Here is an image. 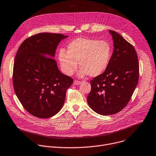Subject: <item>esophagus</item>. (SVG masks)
Returning <instances> with one entry per match:
<instances>
[{"mask_svg": "<svg viewBox=\"0 0 156 156\" xmlns=\"http://www.w3.org/2000/svg\"><path fill=\"white\" fill-rule=\"evenodd\" d=\"M80 83H81L80 81H78V80H75L74 81V85H79Z\"/></svg>", "mask_w": 156, "mask_h": 156, "instance_id": "obj_1", "label": "esophagus"}]
</instances>
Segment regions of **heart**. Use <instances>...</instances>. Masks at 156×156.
I'll return each instance as SVG.
<instances>
[{"instance_id":"b5f03b06","label":"heart","mask_w":156,"mask_h":156,"mask_svg":"<svg viewBox=\"0 0 156 156\" xmlns=\"http://www.w3.org/2000/svg\"><path fill=\"white\" fill-rule=\"evenodd\" d=\"M112 56V48L105 41L78 37L67 45V52L61 50L58 58L64 73L68 76L74 73L77 61L81 67L79 76L88 74L91 77L102 74L108 67Z\"/></svg>"}]
</instances>
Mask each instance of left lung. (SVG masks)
<instances>
[{"mask_svg": "<svg viewBox=\"0 0 156 156\" xmlns=\"http://www.w3.org/2000/svg\"><path fill=\"white\" fill-rule=\"evenodd\" d=\"M109 32L114 48L109 64L102 74L90 80L91 90L87 99L90 108L104 115L116 114L127 105L139 74L134 47L116 32Z\"/></svg>", "mask_w": 156, "mask_h": 156, "instance_id": "8db88e82", "label": "left lung"}]
</instances>
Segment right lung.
<instances>
[{
	"mask_svg": "<svg viewBox=\"0 0 156 156\" xmlns=\"http://www.w3.org/2000/svg\"><path fill=\"white\" fill-rule=\"evenodd\" d=\"M67 37L39 33L26 39L17 52L12 77L14 90L24 109L36 117L49 118L58 112L67 89L74 82L60 72L53 58L58 44Z\"/></svg>",
	"mask_w": 156,
	"mask_h": 156,
	"instance_id": "obj_1",
	"label": "right lung"
}]
</instances>
